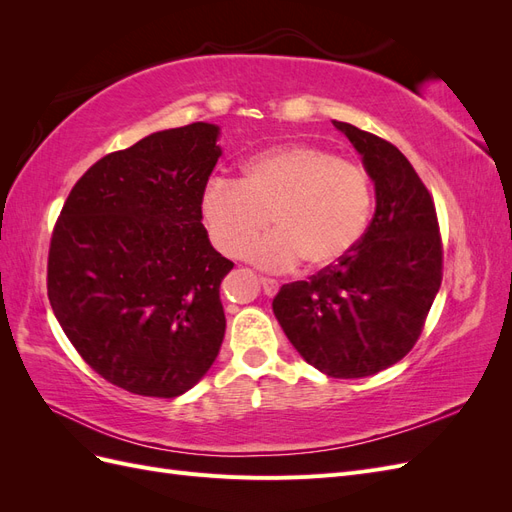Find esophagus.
Returning <instances> with one entry per match:
<instances>
[{"label":"esophagus","mask_w":512,"mask_h":512,"mask_svg":"<svg viewBox=\"0 0 512 512\" xmlns=\"http://www.w3.org/2000/svg\"><path fill=\"white\" fill-rule=\"evenodd\" d=\"M260 286H262V290H265L267 297H275L277 290H280V284L271 280V277H260Z\"/></svg>","instance_id":"esophagus-1"}]
</instances>
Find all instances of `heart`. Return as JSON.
<instances>
[{
	"mask_svg": "<svg viewBox=\"0 0 512 512\" xmlns=\"http://www.w3.org/2000/svg\"><path fill=\"white\" fill-rule=\"evenodd\" d=\"M200 213L213 245L226 256L264 231L278 230L243 251L267 269H288L301 258L309 269L342 262L361 243L374 213L367 170L333 151L288 143L247 158L243 177H213L200 196Z\"/></svg>",
	"mask_w": 512,
	"mask_h": 512,
	"instance_id": "obj_1",
	"label": "heart"
}]
</instances>
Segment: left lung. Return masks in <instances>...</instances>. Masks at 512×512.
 Returning a JSON list of instances; mask_svg holds the SVG:
<instances>
[{"instance_id": "8db88e82", "label": "left lung", "mask_w": 512, "mask_h": 512, "mask_svg": "<svg viewBox=\"0 0 512 512\" xmlns=\"http://www.w3.org/2000/svg\"><path fill=\"white\" fill-rule=\"evenodd\" d=\"M333 126L361 153L376 213L342 262L284 284L273 314L309 365L348 380L412 350L442 284V239L433 198L404 153L350 123Z\"/></svg>"}]
</instances>
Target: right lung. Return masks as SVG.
Segmentation results:
<instances>
[{"mask_svg": "<svg viewBox=\"0 0 512 512\" xmlns=\"http://www.w3.org/2000/svg\"><path fill=\"white\" fill-rule=\"evenodd\" d=\"M218 136L196 121L108 153L53 230V314L83 361L134 395H183L222 346L220 284L235 265L213 250L200 213Z\"/></svg>", "mask_w": 512, "mask_h": 512, "instance_id": "obj_1", "label": "right lung"}]
</instances>
